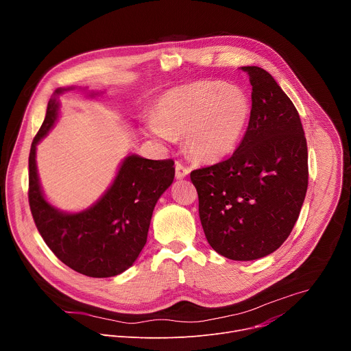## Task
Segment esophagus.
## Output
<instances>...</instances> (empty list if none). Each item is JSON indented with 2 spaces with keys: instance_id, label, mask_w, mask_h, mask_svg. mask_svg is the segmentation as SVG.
Wrapping results in <instances>:
<instances>
[{
  "instance_id": "esophagus-1",
  "label": "esophagus",
  "mask_w": 351,
  "mask_h": 351,
  "mask_svg": "<svg viewBox=\"0 0 351 351\" xmlns=\"http://www.w3.org/2000/svg\"><path fill=\"white\" fill-rule=\"evenodd\" d=\"M190 173V168L184 167L182 162H176L175 164V176L176 179H183Z\"/></svg>"
}]
</instances>
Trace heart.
<instances>
[{
    "label": "heart",
    "mask_w": 351,
    "mask_h": 351,
    "mask_svg": "<svg viewBox=\"0 0 351 351\" xmlns=\"http://www.w3.org/2000/svg\"><path fill=\"white\" fill-rule=\"evenodd\" d=\"M250 117L245 94L219 82H195L164 93L156 107L149 133L162 138L184 137L187 153L202 161L230 154Z\"/></svg>",
    "instance_id": "heart-1"
}]
</instances>
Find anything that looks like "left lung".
Returning a JSON list of instances; mask_svg holds the SVG:
<instances>
[{"label":"left lung","mask_w":351,"mask_h":351,"mask_svg":"<svg viewBox=\"0 0 351 351\" xmlns=\"http://www.w3.org/2000/svg\"><path fill=\"white\" fill-rule=\"evenodd\" d=\"M253 86L244 137L225 161L194 169L198 214L215 252L263 258L289 237L308 186L307 140L298 112L263 68L241 66Z\"/></svg>","instance_id":"obj_1"}]
</instances>
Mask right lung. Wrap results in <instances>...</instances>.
<instances>
[{"mask_svg": "<svg viewBox=\"0 0 351 351\" xmlns=\"http://www.w3.org/2000/svg\"><path fill=\"white\" fill-rule=\"evenodd\" d=\"M57 88L29 156V206L43 240L65 265L90 278H110L133 265L147 241L154 207L172 184V160H147L136 154L122 162L117 178L98 202L76 214L57 210L44 198L36 167V145L58 117ZM95 95V94H91Z\"/></svg>", "mask_w": 351, "mask_h": 351, "instance_id": "add662e5", "label": "right lung"}]
</instances>
